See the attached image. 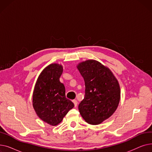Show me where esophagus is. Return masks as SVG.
<instances>
[{"label":"esophagus","mask_w":152,"mask_h":152,"mask_svg":"<svg viewBox=\"0 0 152 152\" xmlns=\"http://www.w3.org/2000/svg\"><path fill=\"white\" fill-rule=\"evenodd\" d=\"M73 102L74 103L75 107H77V101L76 100H73Z\"/></svg>","instance_id":"1"}]
</instances>
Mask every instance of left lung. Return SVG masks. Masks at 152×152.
I'll return each instance as SVG.
<instances>
[{"label": "left lung", "instance_id": "1", "mask_svg": "<svg viewBox=\"0 0 152 152\" xmlns=\"http://www.w3.org/2000/svg\"><path fill=\"white\" fill-rule=\"evenodd\" d=\"M85 83V97L78 109L89 124H100L116 111L120 87L111 71L100 62L89 60L77 66Z\"/></svg>", "mask_w": 152, "mask_h": 152}]
</instances>
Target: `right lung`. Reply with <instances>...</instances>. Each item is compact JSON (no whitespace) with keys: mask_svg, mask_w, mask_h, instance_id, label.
Returning <instances> with one entry per match:
<instances>
[{"mask_svg":"<svg viewBox=\"0 0 152 152\" xmlns=\"http://www.w3.org/2000/svg\"><path fill=\"white\" fill-rule=\"evenodd\" d=\"M63 67L51 64L40 74L33 96V105L37 116L52 126L58 124L74 103L66 98L65 88L60 83Z\"/></svg>","mask_w":152,"mask_h":152,"instance_id":"add662e5","label":"right lung"}]
</instances>
